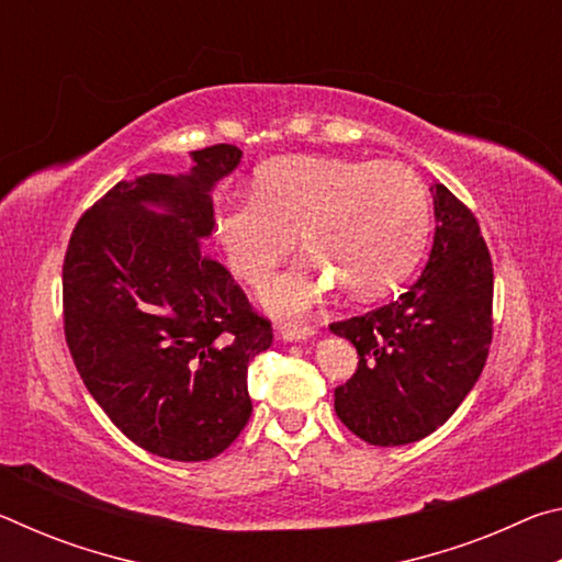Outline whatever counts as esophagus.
<instances>
[{
	"mask_svg": "<svg viewBox=\"0 0 562 562\" xmlns=\"http://www.w3.org/2000/svg\"><path fill=\"white\" fill-rule=\"evenodd\" d=\"M278 335L284 339V341H304L310 337L317 335L315 327H294V325H282Z\"/></svg>",
	"mask_w": 562,
	"mask_h": 562,
	"instance_id": "34e87169",
	"label": "esophagus"
}]
</instances>
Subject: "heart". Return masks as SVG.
I'll list each match as a JSON object with an SVG mask.
<instances>
[{"label":"heart","mask_w":562,"mask_h":562,"mask_svg":"<svg viewBox=\"0 0 562 562\" xmlns=\"http://www.w3.org/2000/svg\"><path fill=\"white\" fill-rule=\"evenodd\" d=\"M429 217V193L404 164L300 156L270 160L252 198L217 205L215 240L227 268L260 288L297 233L307 255L265 288L262 302L280 317H302L335 284L349 300L396 288L424 250Z\"/></svg>","instance_id":"b5f03b06"}]
</instances>
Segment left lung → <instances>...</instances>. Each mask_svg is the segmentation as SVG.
Listing matches in <instances>:
<instances>
[{
  "label": "left lung",
  "mask_w": 562,
  "mask_h": 562,
  "mask_svg": "<svg viewBox=\"0 0 562 562\" xmlns=\"http://www.w3.org/2000/svg\"><path fill=\"white\" fill-rule=\"evenodd\" d=\"M436 235L412 288L367 315L331 322L357 347V372L335 389V412L372 446H404L449 422L486 367L493 339V262L479 221L434 183Z\"/></svg>",
  "instance_id": "8db88e82"
}]
</instances>
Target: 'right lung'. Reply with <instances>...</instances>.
Masks as SVG:
<instances>
[{"label": "right lung", "instance_id": "add662e5", "mask_svg": "<svg viewBox=\"0 0 562 562\" xmlns=\"http://www.w3.org/2000/svg\"><path fill=\"white\" fill-rule=\"evenodd\" d=\"M190 156L188 176L121 180L79 217L61 270L64 335L89 394L133 443L207 461L252 414L247 364L272 345V325L203 252L211 188L243 150Z\"/></svg>", "mask_w": 562, "mask_h": 562}]
</instances>
